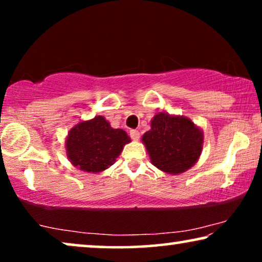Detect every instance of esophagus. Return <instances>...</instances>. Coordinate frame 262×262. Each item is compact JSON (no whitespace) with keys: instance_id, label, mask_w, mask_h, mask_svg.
<instances>
[{"instance_id":"1","label":"esophagus","mask_w":262,"mask_h":262,"mask_svg":"<svg viewBox=\"0 0 262 262\" xmlns=\"http://www.w3.org/2000/svg\"><path fill=\"white\" fill-rule=\"evenodd\" d=\"M130 137L134 139V141H138L139 137H141V134L137 130H131L130 131Z\"/></svg>"}]
</instances>
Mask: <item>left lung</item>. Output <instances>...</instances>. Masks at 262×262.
Instances as JSON below:
<instances>
[{"label":"left lung","mask_w":262,"mask_h":262,"mask_svg":"<svg viewBox=\"0 0 262 262\" xmlns=\"http://www.w3.org/2000/svg\"><path fill=\"white\" fill-rule=\"evenodd\" d=\"M151 128L142 137L150 161L164 173H185L194 166L203 150L202 128L184 116L157 113Z\"/></svg>","instance_id":"left-lung-1"}]
</instances>
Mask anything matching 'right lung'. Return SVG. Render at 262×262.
<instances>
[{"label": "right lung", "instance_id": "obj_1", "mask_svg": "<svg viewBox=\"0 0 262 262\" xmlns=\"http://www.w3.org/2000/svg\"><path fill=\"white\" fill-rule=\"evenodd\" d=\"M131 139L121 128H113L102 116L83 120L68 132L67 156L70 163L87 173L110 168Z\"/></svg>", "mask_w": 262, "mask_h": 262}]
</instances>
